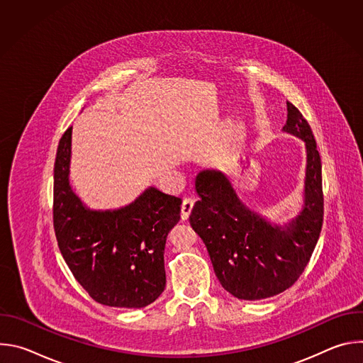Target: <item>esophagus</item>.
Here are the masks:
<instances>
[{
	"label": "esophagus",
	"instance_id": "esophagus-1",
	"mask_svg": "<svg viewBox=\"0 0 363 363\" xmlns=\"http://www.w3.org/2000/svg\"><path fill=\"white\" fill-rule=\"evenodd\" d=\"M192 208H194V199H192V198L184 199V202H182V205H181V218H182V221H186V220H188V217H189Z\"/></svg>",
	"mask_w": 363,
	"mask_h": 363
}]
</instances>
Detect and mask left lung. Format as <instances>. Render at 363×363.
<instances>
[{
    "label": "left lung",
    "mask_w": 363,
    "mask_h": 363,
    "mask_svg": "<svg viewBox=\"0 0 363 363\" xmlns=\"http://www.w3.org/2000/svg\"><path fill=\"white\" fill-rule=\"evenodd\" d=\"M284 132L306 145L304 199L298 216L284 225L250 210L221 171L195 178L199 201L189 224L208 250L221 286L241 300L273 297L291 287L313 254L323 224L322 162L307 121L287 101Z\"/></svg>",
    "instance_id": "obj_1"
}]
</instances>
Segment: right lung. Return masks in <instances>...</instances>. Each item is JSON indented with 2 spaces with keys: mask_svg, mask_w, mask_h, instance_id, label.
Listing matches in <instances>:
<instances>
[{
  "mask_svg": "<svg viewBox=\"0 0 363 363\" xmlns=\"http://www.w3.org/2000/svg\"><path fill=\"white\" fill-rule=\"evenodd\" d=\"M70 158L72 128L57 147L53 205L56 238L70 272L100 304L153 303L165 289V244L182 199L149 186L122 208L90 210L70 185Z\"/></svg>",
  "mask_w": 363,
  "mask_h": 363,
  "instance_id": "right-lung-1",
  "label": "right lung"
}]
</instances>
